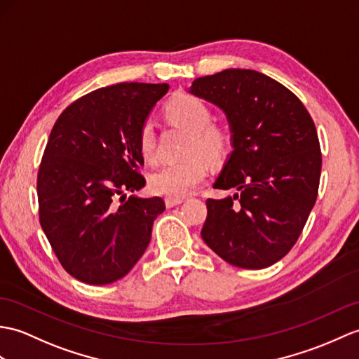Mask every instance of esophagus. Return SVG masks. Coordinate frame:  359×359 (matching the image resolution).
<instances>
[{
  "instance_id": "esophagus-1",
  "label": "esophagus",
  "mask_w": 359,
  "mask_h": 359,
  "mask_svg": "<svg viewBox=\"0 0 359 359\" xmlns=\"http://www.w3.org/2000/svg\"><path fill=\"white\" fill-rule=\"evenodd\" d=\"M183 202L182 197H165V205L166 208H174Z\"/></svg>"
}]
</instances>
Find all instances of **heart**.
<instances>
[{
    "label": "heart",
    "mask_w": 359,
    "mask_h": 359,
    "mask_svg": "<svg viewBox=\"0 0 359 359\" xmlns=\"http://www.w3.org/2000/svg\"><path fill=\"white\" fill-rule=\"evenodd\" d=\"M166 114L191 131L187 153H200L208 159L217 161L231 147L229 133L212 123V111L202 99L179 95L166 104ZM139 153L145 161L153 162L157 156V136L153 121L140 125L137 135ZM208 174L206 162L200 156H191L179 162H170L157 168L149 177V187L156 194L185 197L202 183Z\"/></svg>",
    "instance_id": "1"
}]
</instances>
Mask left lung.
Returning <instances> with one entry per match:
<instances>
[{"label":"left lung","mask_w":359,"mask_h":359,"mask_svg":"<svg viewBox=\"0 0 359 359\" xmlns=\"http://www.w3.org/2000/svg\"><path fill=\"white\" fill-rule=\"evenodd\" d=\"M189 93L226 114L232 151L208 198L202 238L224 262L263 269L285 257L318 196L321 151L302 101L255 70L228 69L194 79Z\"/></svg>","instance_id":"1"}]
</instances>
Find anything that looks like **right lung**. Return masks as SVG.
Masks as SVG:
<instances>
[{
  "instance_id": "1",
  "label": "right lung",
  "mask_w": 359,
  "mask_h": 359,
  "mask_svg": "<svg viewBox=\"0 0 359 359\" xmlns=\"http://www.w3.org/2000/svg\"><path fill=\"white\" fill-rule=\"evenodd\" d=\"M168 88L122 82L95 90L67 107L50 133L38 171L39 222L62 268L82 283L125 277L165 211L161 197L125 193L145 187L139 128Z\"/></svg>"
}]
</instances>
